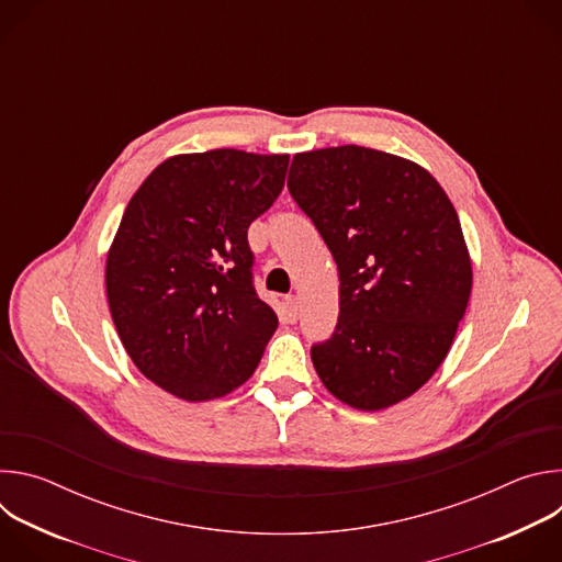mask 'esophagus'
Returning <instances> with one entry per match:
<instances>
[{"mask_svg": "<svg viewBox=\"0 0 562 562\" xmlns=\"http://www.w3.org/2000/svg\"><path fill=\"white\" fill-rule=\"evenodd\" d=\"M284 313L289 317V323H295L297 315H300V300L295 295L284 297Z\"/></svg>", "mask_w": 562, "mask_h": 562, "instance_id": "esophagus-1", "label": "esophagus"}]
</instances>
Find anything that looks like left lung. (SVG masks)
I'll use <instances>...</instances> for the list:
<instances>
[{
    "instance_id": "1",
    "label": "left lung",
    "mask_w": 562,
    "mask_h": 562,
    "mask_svg": "<svg viewBox=\"0 0 562 562\" xmlns=\"http://www.w3.org/2000/svg\"><path fill=\"white\" fill-rule=\"evenodd\" d=\"M286 187L340 273L338 325L313 367L349 407L386 409L436 373L464 315L458 213L423 167L353 144L293 155Z\"/></svg>"
}]
</instances>
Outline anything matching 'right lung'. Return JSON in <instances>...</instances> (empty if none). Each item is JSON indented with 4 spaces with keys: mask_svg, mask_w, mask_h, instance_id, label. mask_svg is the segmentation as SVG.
I'll list each match as a JSON object with an SVG mask.
<instances>
[{
    "mask_svg": "<svg viewBox=\"0 0 562 562\" xmlns=\"http://www.w3.org/2000/svg\"><path fill=\"white\" fill-rule=\"evenodd\" d=\"M289 155H176L131 198L106 258L120 340L157 386L204 403L245 384L278 329L254 286L249 226L284 187Z\"/></svg>",
    "mask_w": 562,
    "mask_h": 562,
    "instance_id": "right-lung-1",
    "label": "right lung"
}]
</instances>
